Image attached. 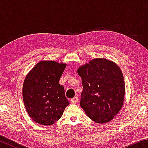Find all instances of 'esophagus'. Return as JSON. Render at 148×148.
Listing matches in <instances>:
<instances>
[{"label":"esophagus","mask_w":148,"mask_h":148,"mask_svg":"<svg viewBox=\"0 0 148 148\" xmlns=\"http://www.w3.org/2000/svg\"><path fill=\"white\" fill-rule=\"evenodd\" d=\"M71 102H72V104H76V102H77V101H78V97H74V98L71 99Z\"/></svg>","instance_id":"esophagus-1"}]
</instances>
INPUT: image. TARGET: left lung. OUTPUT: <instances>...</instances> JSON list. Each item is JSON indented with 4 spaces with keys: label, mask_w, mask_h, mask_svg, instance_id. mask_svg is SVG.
<instances>
[{
    "label": "left lung",
    "mask_w": 148,
    "mask_h": 148,
    "mask_svg": "<svg viewBox=\"0 0 148 148\" xmlns=\"http://www.w3.org/2000/svg\"><path fill=\"white\" fill-rule=\"evenodd\" d=\"M83 91L80 106L92 121L105 123L121 109L125 82L121 69L106 59H95L79 67Z\"/></svg>",
    "instance_id": "obj_1"
}]
</instances>
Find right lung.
Segmentation results:
<instances>
[{
	"mask_svg": "<svg viewBox=\"0 0 148 148\" xmlns=\"http://www.w3.org/2000/svg\"><path fill=\"white\" fill-rule=\"evenodd\" d=\"M65 67L66 64L56 61H40L24 80V105L29 116L37 123L53 124L70 104L64 87L59 84Z\"/></svg>",
	"mask_w": 148,
	"mask_h": 148,
	"instance_id": "1",
	"label": "right lung"
}]
</instances>
